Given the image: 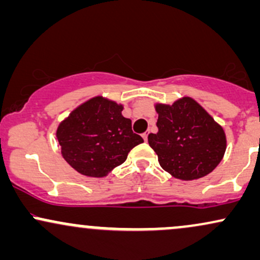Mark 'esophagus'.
I'll return each instance as SVG.
<instances>
[{
  "mask_svg": "<svg viewBox=\"0 0 260 260\" xmlns=\"http://www.w3.org/2000/svg\"><path fill=\"white\" fill-rule=\"evenodd\" d=\"M142 137H143V139H144V142H147V140H148V133H144Z\"/></svg>",
  "mask_w": 260,
  "mask_h": 260,
  "instance_id": "34e87169",
  "label": "esophagus"
}]
</instances>
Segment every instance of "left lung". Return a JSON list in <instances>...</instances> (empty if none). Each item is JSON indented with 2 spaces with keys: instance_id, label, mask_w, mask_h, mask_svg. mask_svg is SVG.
Instances as JSON below:
<instances>
[{
  "instance_id": "1",
  "label": "left lung",
  "mask_w": 260,
  "mask_h": 260,
  "mask_svg": "<svg viewBox=\"0 0 260 260\" xmlns=\"http://www.w3.org/2000/svg\"><path fill=\"white\" fill-rule=\"evenodd\" d=\"M159 132L150 133L149 145L160 166L172 177L192 181L210 174L226 151L223 128L189 96L172 105L155 104Z\"/></svg>"
}]
</instances>
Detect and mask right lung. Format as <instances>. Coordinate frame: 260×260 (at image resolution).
Wrapping results in <instances>:
<instances>
[{
  "label": "right lung",
  "instance_id": "obj_1",
  "mask_svg": "<svg viewBox=\"0 0 260 260\" xmlns=\"http://www.w3.org/2000/svg\"><path fill=\"white\" fill-rule=\"evenodd\" d=\"M122 111V104L99 95L77 106L58 124L62 156L80 175L105 177L144 142Z\"/></svg>",
  "mask_w": 260,
  "mask_h": 260
}]
</instances>
